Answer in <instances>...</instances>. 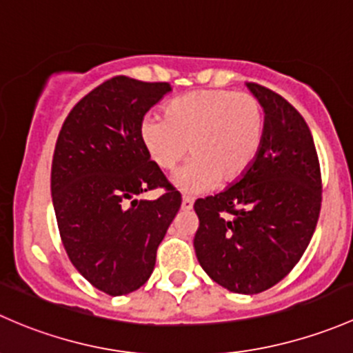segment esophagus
Segmentation results:
<instances>
[{
  "instance_id": "esophagus-1",
  "label": "esophagus",
  "mask_w": 353,
  "mask_h": 353,
  "mask_svg": "<svg viewBox=\"0 0 353 353\" xmlns=\"http://www.w3.org/2000/svg\"><path fill=\"white\" fill-rule=\"evenodd\" d=\"M192 207H194V201H192L190 197H185L181 199V209L183 210H192Z\"/></svg>"
}]
</instances>
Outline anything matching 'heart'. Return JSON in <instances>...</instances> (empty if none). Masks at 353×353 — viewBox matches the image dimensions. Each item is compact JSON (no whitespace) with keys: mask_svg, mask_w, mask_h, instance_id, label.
I'll list each match as a JSON object with an SVG mask.
<instances>
[{"mask_svg":"<svg viewBox=\"0 0 353 353\" xmlns=\"http://www.w3.org/2000/svg\"><path fill=\"white\" fill-rule=\"evenodd\" d=\"M265 127L263 105L252 93L202 90L173 98L165 107V119L146 115L139 123V139L161 172H173L188 151L192 159L176 183L199 194L217 183H234L252 168Z\"/></svg>","mask_w":353,"mask_h":353,"instance_id":"obj_1","label":"heart"}]
</instances>
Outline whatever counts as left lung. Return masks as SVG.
I'll use <instances>...</instances> for the list:
<instances>
[{
  "label": "left lung",
  "instance_id": "1",
  "mask_svg": "<svg viewBox=\"0 0 353 353\" xmlns=\"http://www.w3.org/2000/svg\"><path fill=\"white\" fill-rule=\"evenodd\" d=\"M267 117L252 168L230 188L194 203L195 255L214 282L258 294L292 270L321 210V170L303 115L279 93L248 83Z\"/></svg>",
  "mask_w": 353,
  "mask_h": 353
}]
</instances>
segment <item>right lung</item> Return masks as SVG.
I'll use <instances>...</instances> for the list:
<instances>
[{
    "label": "right lung",
    "instance_id": "right-lung-1",
    "mask_svg": "<svg viewBox=\"0 0 353 353\" xmlns=\"http://www.w3.org/2000/svg\"><path fill=\"white\" fill-rule=\"evenodd\" d=\"M168 83L115 76L72 107L61 127L50 190L61 241L76 270L108 296L146 284L181 195L148 158L139 123ZM165 188L156 201L143 191Z\"/></svg>",
    "mask_w": 353,
    "mask_h": 353
}]
</instances>
